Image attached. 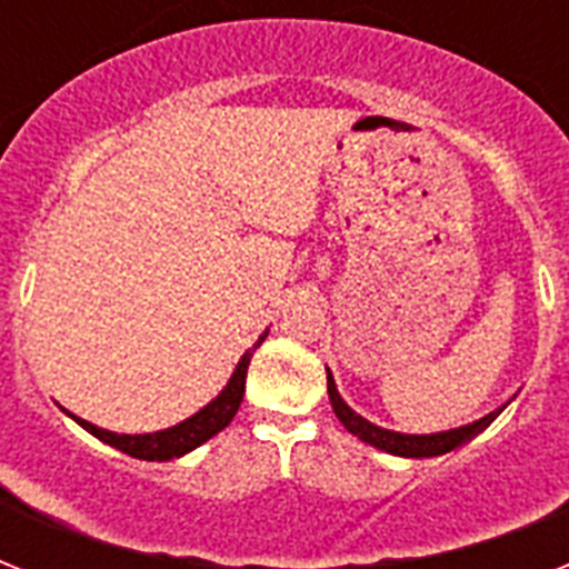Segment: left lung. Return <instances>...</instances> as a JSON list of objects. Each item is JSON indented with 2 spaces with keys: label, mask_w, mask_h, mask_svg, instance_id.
<instances>
[{
  "label": "left lung",
  "mask_w": 569,
  "mask_h": 569,
  "mask_svg": "<svg viewBox=\"0 0 569 569\" xmlns=\"http://www.w3.org/2000/svg\"><path fill=\"white\" fill-rule=\"evenodd\" d=\"M328 396L330 405H333V413L339 416V422L346 425L348 431L360 437L363 442L375 446L380 451H389V455H398V458H437V455H446V451L458 449L463 442H469L476 433H481L487 425L493 422L496 416L502 413V407L487 413L485 419H478L472 425H463V428H455V431H440V433H398L387 431V428H378L369 419H363L360 413H355L351 407L342 401L337 383H333V375L328 372Z\"/></svg>",
  "instance_id": "obj_1"
}]
</instances>
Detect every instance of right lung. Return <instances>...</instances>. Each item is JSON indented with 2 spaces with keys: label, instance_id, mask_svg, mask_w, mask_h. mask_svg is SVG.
Segmentation results:
<instances>
[{
  "label": "right lung",
  "instance_id": "obj_1",
  "mask_svg": "<svg viewBox=\"0 0 569 569\" xmlns=\"http://www.w3.org/2000/svg\"><path fill=\"white\" fill-rule=\"evenodd\" d=\"M266 339V333L259 337V342ZM259 342L250 351H244V357L239 360L236 366V372L232 378L227 380V387L218 392V398H212L203 410H197L194 416H189L186 422L173 425V428H164V431H156V433H114V431H106V428H97V425L84 422L79 416H73L76 422L82 425L84 431L93 433L97 440L109 442L114 449H120L123 455L129 458H138V460H173V458H182V455H189L191 449L197 446H203L206 440H212L214 433L223 431L227 425L232 422V416L239 410L241 405V396H244V378H248V363L253 351L259 348Z\"/></svg>",
  "mask_w": 569,
  "mask_h": 569
}]
</instances>
